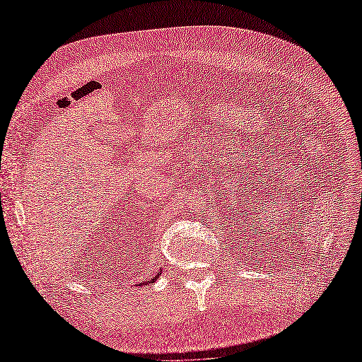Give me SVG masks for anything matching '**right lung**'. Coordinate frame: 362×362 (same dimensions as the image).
<instances>
[{
  "instance_id": "right-lung-1",
  "label": "right lung",
  "mask_w": 362,
  "mask_h": 362,
  "mask_svg": "<svg viewBox=\"0 0 362 362\" xmlns=\"http://www.w3.org/2000/svg\"><path fill=\"white\" fill-rule=\"evenodd\" d=\"M158 276H160V272H158V273H157V275H156V276H154V278H152V279H151V281H149V284H151V282H154V281H156V279H157V278H158ZM144 284H146V282H141V284H139V286H144Z\"/></svg>"
}]
</instances>
